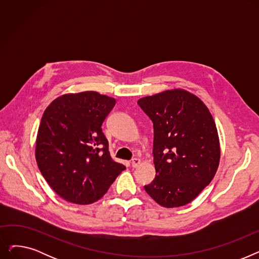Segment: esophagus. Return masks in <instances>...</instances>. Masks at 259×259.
<instances>
[{"instance_id": "1", "label": "esophagus", "mask_w": 259, "mask_h": 259, "mask_svg": "<svg viewBox=\"0 0 259 259\" xmlns=\"http://www.w3.org/2000/svg\"><path fill=\"white\" fill-rule=\"evenodd\" d=\"M141 164V159L140 158H133L132 160H131V166L133 167V168H137L139 165Z\"/></svg>"}]
</instances>
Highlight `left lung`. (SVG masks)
<instances>
[{
    "mask_svg": "<svg viewBox=\"0 0 259 259\" xmlns=\"http://www.w3.org/2000/svg\"><path fill=\"white\" fill-rule=\"evenodd\" d=\"M153 122L155 179L144 188L157 203L175 208L192 201L213 180L221 149L214 119L197 97L167 90L138 102Z\"/></svg>",
    "mask_w": 259,
    "mask_h": 259,
    "instance_id": "1",
    "label": "left lung"
}]
</instances>
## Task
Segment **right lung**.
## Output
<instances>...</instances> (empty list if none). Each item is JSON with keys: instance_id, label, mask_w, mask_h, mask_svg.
<instances>
[{"instance_id": "1", "label": "right lung", "mask_w": 259, "mask_h": 259, "mask_svg": "<svg viewBox=\"0 0 259 259\" xmlns=\"http://www.w3.org/2000/svg\"><path fill=\"white\" fill-rule=\"evenodd\" d=\"M114 105L112 98L86 91L62 95L45 110L35 158L48 185L65 200L97 201L126 169L111 158L102 130Z\"/></svg>"}]
</instances>
